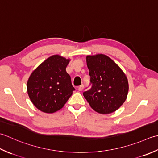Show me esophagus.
<instances>
[{"mask_svg":"<svg viewBox=\"0 0 158 158\" xmlns=\"http://www.w3.org/2000/svg\"><path fill=\"white\" fill-rule=\"evenodd\" d=\"M83 89H84V85H81L80 86H78V90L79 91H82V90H83Z\"/></svg>","mask_w":158,"mask_h":158,"instance_id":"esophagus-1","label":"esophagus"}]
</instances>
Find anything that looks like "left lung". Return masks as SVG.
Wrapping results in <instances>:
<instances>
[{
  "label": "left lung",
  "mask_w": 158,
  "mask_h": 158,
  "mask_svg": "<svg viewBox=\"0 0 158 158\" xmlns=\"http://www.w3.org/2000/svg\"><path fill=\"white\" fill-rule=\"evenodd\" d=\"M92 87L83 93L90 106L98 113L116 111L126 100L129 85L124 72L105 54L86 56Z\"/></svg>",
  "instance_id": "obj_1"
}]
</instances>
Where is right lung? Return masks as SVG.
I'll use <instances>...</instances> for the list:
<instances>
[{
    "mask_svg": "<svg viewBox=\"0 0 158 158\" xmlns=\"http://www.w3.org/2000/svg\"><path fill=\"white\" fill-rule=\"evenodd\" d=\"M69 61L58 54L52 55L31 74L27 82L28 95L41 112L53 113L59 110L75 90L66 72Z\"/></svg>",
    "mask_w": 158,
    "mask_h": 158,
    "instance_id": "right-lung-1",
    "label": "right lung"
}]
</instances>
